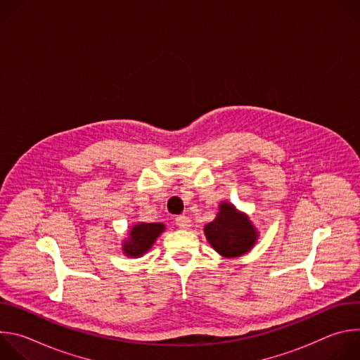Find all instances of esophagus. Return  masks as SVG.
I'll return each mask as SVG.
<instances>
[{
	"instance_id": "esophagus-1",
	"label": "esophagus",
	"mask_w": 360,
	"mask_h": 360,
	"mask_svg": "<svg viewBox=\"0 0 360 360\" xmlns=\"http://www.w3.org/2000/svg\"><path fill=\"white\" fill-rule=\"evenodd\" d=\"M175 224L182 229H188L191 226V219L185 215H179V217L175 218Z\"/></svg>"
}]
</instances>
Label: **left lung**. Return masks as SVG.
Segmentation results:
<instances>
[{
    "instance_id": "8db88e82",
    "label": "left lung",
    "mask_w": 360,
    "mask_h": 360,
    "mask_svg": "<svg viewBox=\"0 0 360 360\" xmlns=\"http://www.w3.org/2000/svg\"><path fill=\"white\" fill-rule=\"evenodd\" d=\"M205 235L212 248L226 258L246 253L258 238L249 218L228 202L221 205L215 221L205 226Z\"/></svg>"
}]
</instances>
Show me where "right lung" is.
Wrapping results in <instances>:
<instances>
[{"label": "right lung", "instance_id": "right-lung-1", "mask_svg": "<svg viewBox=\"0 0 360 360\" xmlns=\"http://www.w3.org/2000/svg\"><path fill=\"white\" fill-rule=\"evenodd\" d=\"M164 231V224H138L131 229V238L124 243L128 256H141Z\"/></svg>", "mask_w": 360, "mask_h": 360}]
</instances>
